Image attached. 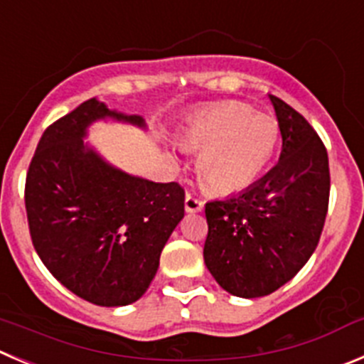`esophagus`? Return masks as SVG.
Wrapping results in <instances>:
<instances>
[{
  "mask_svg": "<svg viewBox=\"0 0 364 364\" xmlns=\"http://www.w3.org/2000/svg\"><path fill=\"white\" fill-rule=\"evenodd\" d=\"M203 206H205V203L201 201V199H198L196 196H192V193H186L185 198V210L188 213H193V212H201Z\"/></svg>",
  "mask_w": 364,
  "mask_h": 364,
  "instance_id": "obj_1",
  "label": "esophagus"
}]
</instances>
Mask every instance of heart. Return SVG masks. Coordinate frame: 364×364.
Here are the masks:
<instances>
[{
	"mask_svg": "<svg viewBox=\"0 0 364 364\" xmlns=\"http://www.w3.org/2000/svg\"><path fill=\"white\" fill-rule=\"evenodd\" d=\"M185 147L201 151L198 172L215 193L242 192L266 172L280 141V125L244 102H219L181 131Z\"/></svg>",
	"mask_w": 364,
	"mask_h": 364,
	"instance_id": "1",
	"label": "heart"
}]
</instances>
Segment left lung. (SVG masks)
<instances>
[{"label": "left lung", "mask_w": 364, "mask_h": 364, "mask_svg": "<svg viewBox=\"0 0 364 364\" xmlns=\"http://www.w3.org/2000/svg\"><path fill=\"white\" fill-rule=\"evenodd\" d=\"M282 134L277 165L242 192L206 203L205 264L233 296H267L320 242L331 174L323 141L289 104L269 95Z\"/></svg>", "instance_id": "obj_1"}]
</instances>
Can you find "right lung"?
<instances>
[{
    "label": "right lung",
    "mask_w": 364,
    "mask_h": 364,
    "mask_svg": "<svg viewBox=\"0 0 364 364\" xmlns=\"http://www.w3.org/2000/svg\"><path fill=\"white\" fill-rule=\"evenodd\" d=\"M145 129L140 114L90 98L41 136L28 166L25 206L39 259L60 284L102 307L140 300L159 255L185 215V190L105 161L84 141L97 120Z\"/></svg>",
    "instance_id": "1"
}]
</instances>
